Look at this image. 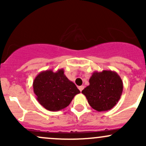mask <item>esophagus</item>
Returning <instances> with one entry per match:
<instances>
[{"label": "esophagus", "mask_w": 146, "mask_h": 146, "mask_svg": "<svg viewBox=\"0 0 146 146\" xmlns=\"http://www.w3.org/2000/svg\"><path fill=\"white\" fill-rule=\"evenodd\" d=\"M84 86H80L78 87L79 90H80V91H82V90L84 89Z\"/></svg>", "instance_id": "1"}]
</instances>
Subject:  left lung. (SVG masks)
Returning <instances> with one entry per match:
<instances>
[{
	"label": "left lung",
	"instance_id": "obj_1",
	"mask_svg": "<svg viewBox=\"0 0 146 146\" xmlns=\"http://www.w3.org/2000/svg\"><path fill=\"white\" fill-rule=\"evenodd\" d=\"M88 86L82 91L88 104L97 111H107L120 100L123 92V82L116 72L104 70L95 71L89 79Z\"/></svg>",
	"mask_w": 146,
	"mask_h": 146
}]
</instances>
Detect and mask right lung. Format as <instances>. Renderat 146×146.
<instances>
[{
    "label": "right lung",
    "instance_id": "1",
    "mask_svg": "<svg viewBox=\"0 0 146 146\" xmlns=\"http://www.w3.org/2000/svg\"><path fill=\"white\" fill-rule=\"evenodd\" d=\"M64 73L63 68L56 72L46 70L40 72L33 80V92L37 100L49 111L65 108L75 95L80 93Z\"/></svg>",
    "mask_w": 146,
    "mask_h": 146
}]
</instances>
